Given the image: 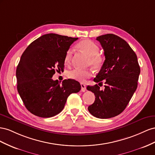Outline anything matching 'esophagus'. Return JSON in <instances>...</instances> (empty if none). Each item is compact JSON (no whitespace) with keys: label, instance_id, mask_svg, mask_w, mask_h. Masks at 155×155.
I'll list each match as a JSON object with an SVG mask.
<instances>
[{"label":"esophagus","instance_id":"obj_1","mask_svg":"<svg viewBox=\"0 0 155 155\" xmlns=\"http://www.w3.org/2000/svg\"><path fill=\"white\" fill-rule=\"evenodd\" d=\"M81 91L82 92H84L86 90V85L84 84L81 83Z\"/></svg>","mask_w":155,"mask_h":155}]
</instances>
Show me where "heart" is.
<instances>
[{
	"mask_svg": "<svg viewBox=\"0 0 155 155\" xmlns=\"http://www.w3.org/2000/svg\"><path fill=\"white\" fill-rule=\"evenodd\" d=\"M77 47L89 56L88 64L92 65L95 69H99L103 63V58L99 54V47L97 44L90 39H84L79 42ZM72 58V51L69 50L65 54L64 61L66 64H69ZM92 74L91 71L90 69H74L71 71L68 74V77L81 82H84L87 78H90Z\"/></svg>",
	"mask_w": 155,
	"mask_h": 155,
	"instance_id": "obj_1",
	"label": "heart"
}]
</instances>
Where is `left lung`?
Here are the masks:
<instances>
[{
	"label": "left lung",
	"mask_w": 155,
	"mask_h": 155,
	"mask_svg": "<svg viewBox=\"0 0 155 155\" xmlns=\"http://www.w3.org/2000/svg\"><path fill=\"white\" fill-rule=\"evenodd\" d=\"M104 49L105 60L100 71L94 79L100 87L87 86L94 93V103L87 109L93 116L100 119L111 118L125 109L138 86L140 68L137 56L126 41L112 34L97 38Z\"/></svg>",
	"instance_id": "obj_1"
}]
</instances>
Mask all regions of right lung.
<instances>
[{"label": "right lung", "instance_id": "add662e5", "mask_svg": "<svg viewBox=\"0 0 155 155\" xmlns=\"http://www.w3.org/2000/svg\"><path fill=\"white\" fill-rule=\"evenodd\" d=\"M78 38L56 34L43 35L31 43L22 54L16 69L17 91L28 111L41 117L61 112L68 97L81 89L78 82L68 79L60 84L52 77L64 70L65 54Z\"/></svg>", "mask_w": 155, "mask_h": 155}]
</instances>
